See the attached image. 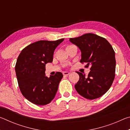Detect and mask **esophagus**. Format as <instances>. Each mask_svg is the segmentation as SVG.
Masks as SVG:
<instances>
[{
  "mask_svg": "<svg viewBox=\"0 0 130 130\" xmlns=\"http://www.w3.org/2000/svg\"><path fill=\"white\" fill-rule=\"evenodd\" d=\"M69 74H70V73H69V72H63V76H68V75H69Z\"/></svg>",
  "mask_w": 130,
  "mask_h": 130,
  "instance_id": "34e87169",
  "label": "esophagus"
}]
</instances>
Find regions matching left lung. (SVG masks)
Here are the masks:
<instances>
[{"label": "left lung", "mask_w": 130, "mask_h": 130, "mask_svg": "<svg viewBox=\"0 0 130 130\" xmlns=\"http://www.w3.org/2000/svg\"><path fill=\"white\" fill-rule=\"evenodd\" d=\"M81 52V63L91 67L88 75L77 72L80 78L75 89L84 98L93 100L108 91L115 78L116 60L115 52L108 41L98 35L87 33L70 38Z\"/></svg>", "instance_id": "1"}]
</instances>
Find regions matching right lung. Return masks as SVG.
Listing matches in <instances>:
<instances>
[{"instance_id":"obj_1","label":"right lung","mask_w":130,"mask_h":130,"mask_svg":"<svg viewBox=\"0 0 130 130\" xmlns=\"http://www.w3.org/2000/svg\"><path fill=\"white\" fill-rule=\"evenodd\" d=\"M63 40L36 42L24 48L18 57L15 72L19 89L34 104L46 105L56 96L63 74L58 72L47 77L45 65L53 62L54 50Z\"/></svg>"}]
</instances>
